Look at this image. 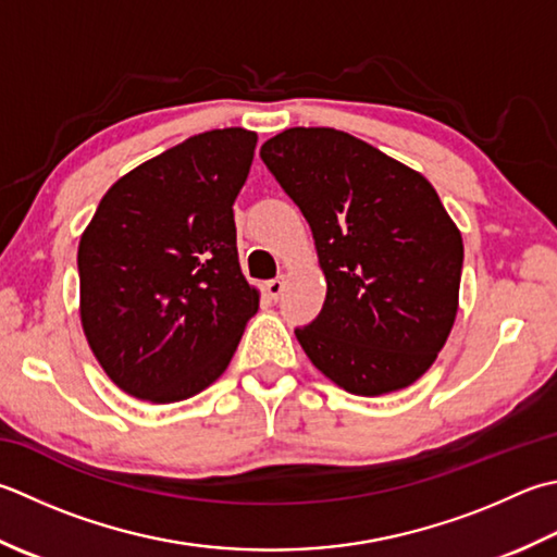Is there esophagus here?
I'll return each mask as SVG.
<instances>
[{"label": "esophagus", "mask_w": 557, "mask_h": 557, "mask_svg": "<svg viewBox=\"0 0 557 557\" xmlns=\"http://www.w3.org/2000/svg\"><path fill=\"white\" fill-rule=\"evenodd\" d=\"M265 292L270 294L272 299H280V294L285 292V277H275L265 282Z\"/></svg>", "instance_id": "1"}]
</instances>
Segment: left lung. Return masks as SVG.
<instances>
[{"instance_id":"left-lung-1","label":"left lung","mask_w":557,"mask_h":557,"mask_svg":"<svg viewBox=\"0 0 557 557\" xmlns=\"http://www.w3.org/2000/svg\"><path fill=\"white\" fill-rule=\"evenodd\" d=\"M260 159L311 226L321 313L294 331L315 369L355 396L418 381L459 309L461 232L418 171L333 127H289Z\"/></svg>"}]
</instances>
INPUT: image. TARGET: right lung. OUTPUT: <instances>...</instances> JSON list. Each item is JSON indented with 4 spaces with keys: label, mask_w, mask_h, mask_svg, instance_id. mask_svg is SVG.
<instances>
[{
    "label": "right lung",
    "mask_w": 557,
    "mask_h": 557,
    "mask_svg": "<svg viewBox=\"0 0 557 557\" xmlns=\"http://www.w3.org/2000/svg\"><path fill=\"white\" fill-rule=\"evenodd\" d=\"M258 135L210 129L111 185L76 253L82 329L125 394L176 403L224 374L250 315L234 200Z\"/></svg>",
    "instance_id": "right-lung-1"
}]
</instances>
